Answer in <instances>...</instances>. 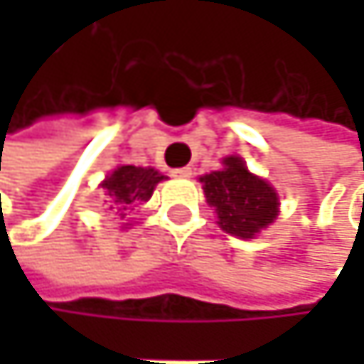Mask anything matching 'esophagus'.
Segmentation results:
<instances>
[{
  "label": "esophagus",
  "mask_w": 364,
  "mask_h": 364,
  "mask_svg": "<svg viewBox=\"0 0 364 364\" xmlns=\"http://www.w3.org/2000/svg\"><path fill=\"white\" fill-rule=\"evenodd\" d=\"M172 174L174 176H181V178H188V176H192V168H176V170H172Z\"/></svg>",
  "instance_id": "34e87169"
}]
</instances>
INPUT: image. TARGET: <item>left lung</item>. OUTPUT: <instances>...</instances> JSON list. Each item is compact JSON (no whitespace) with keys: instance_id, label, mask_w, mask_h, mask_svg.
Listing matches in <instances>:
<instances>
[{"instance_id":"8db88e82","label":"left lung","mask_w":364,"mask_h":364,"mask_svg":"<svg viewBox=\"0 0 364 364\" xmlns=\"http://www.w3.org/2000/svg\"><path fill=\"white\" fill-rule=\"evenodd\" d=\"M225 168L205 174L207 203L216 207L218 225L237 237H253L277 218V194L264 178L253 176L240 157H227Z\"/></svg>"}]
</instances>
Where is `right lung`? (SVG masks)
<instances>
[{"label": "right lung", "instance_id": "right-lung-1", "mask_svg": "<svg viewBox=\"0 0 364 364\" xmlns=\"http://www.w3.org/2000/svg\"><path fill=\"white\" fill-rule=\"evenodd\" d=\"M159 181H164V174L152 168L119 166L107 176L102 190L109 196L111 209H115L119 218H127V212L133 205L146 203L152 196V190Z\"/></svg>", "mask_w": 364, "mask_h": 364}]
</instances>
